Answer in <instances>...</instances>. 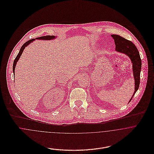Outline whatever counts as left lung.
<instances>
[{"instance_id":"8db88e82","label":"left lung","mask_w":154,"mask_h":154,"mask_svg":"<svg viewBox=\"0 0 154 154\" xmlns=\"http://www.w3.org/2000/svg\"><path fill=\"white\" fill-rule=\"evenodd\" d=\"M111 37L114 38L116 44V50L126 54L131 59L133 64V76L134 78L135 88L134 92L129 103L131 101L134 95L137 91L140 84V74L141 70L142 61L139 55V51L135 45L132 42L125 39V38L118 35L112 34Z\"/></svg>"}]
</instances>
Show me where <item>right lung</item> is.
I'll return each mask as SVG.
<instances>
[{"mask_svg": "<svg viewBox=\"0 0 154 154\" xmlns=\"http://www.w3.org/2000/svg\"><path fill=\"white\" fill-rule=\"evenodd\" d=\"M55 38V37H54V36L47 35V36L40 37H38V38H37V39H39V40H51V39H53V38ZM34 40H35V39H31V40H28V42H26V43H25L24 44L22 45V46L21 47V49H20V51L19 53L18 54L17 56L16 57V58L15 59V60H14V64H13V72H14V75H15V68L16 64H17L18 60H19L20 56H21V54H22V52H23L24 48H25V47H26L27 45H28L31 42H33V41H34Z\"/></svg>", "mask_w": 154, "mask_h": 154, "instance_id": "add662e5", "label": "right lung"}]
</instances>
